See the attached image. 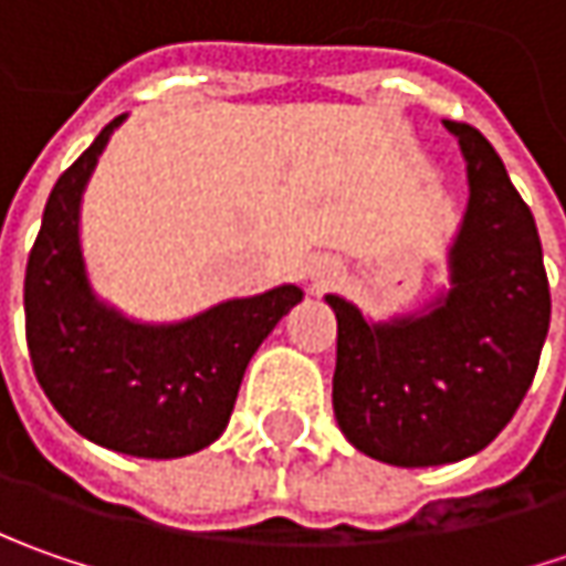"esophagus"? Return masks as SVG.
<instances>
[{
  "mask_svg": "<svg viewBox=\"0 0 566 566\" xmlns=\"http://www.w3.org/2000/svg\"><path fill=\"white\" fill-rule=\"evenodd\" d=\"M339 273H343V264H339V261H334V258H315V261L308 264V283H312V293H324V290H331V286L339 280Z\"/></svg>",
  "mask_w": 566,
  "mask_h": 566,
  "instance_id": "esophagus-1",
  "label": "esophagus"
}]
</instances>
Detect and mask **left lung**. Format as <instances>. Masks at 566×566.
<instances>
[{"mask_svg": "<svg viewBox=\"0 0 566 566\" xmlns=\"http://www.w3.org/2000/svg\"><path fill=\"white\" fill-rule=\"evenodd\" d=\"M444 128L460 142L469 179L447 290L387 321L324 295L337 315L339 431L365 457L406 469L467 460L504 431L552 321L533 210L482 132L447 119Z\"/></svg>", "mask_w": 566, "mask_h": 566, "instance_id": "left-lung-1", "label": "left lung"}]
</instances>
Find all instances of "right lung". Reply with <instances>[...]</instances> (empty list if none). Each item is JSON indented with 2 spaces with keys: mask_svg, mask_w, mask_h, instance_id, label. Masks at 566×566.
Returning <instances> with one entry per match:
<instances>
[{
  "mask_svg": "<svg viewBox=\"0 0 566 566\" xmlns=\"http://www.w3.org/2000/svg\"><path fill=\"white\" fill-rule=\"evenodd\" d=\"M122 122H109L50 191L24 276L28 349L43 394L81 438L176 460L223 434L251 356L305 293L283 283L169 324L103 302L81 251V198Z\"/></svg>",
  "mask_w": 566,
  "mask_h": 566,
  "instance_id": "1",
  "label": "right lung"
}]
</instances>
